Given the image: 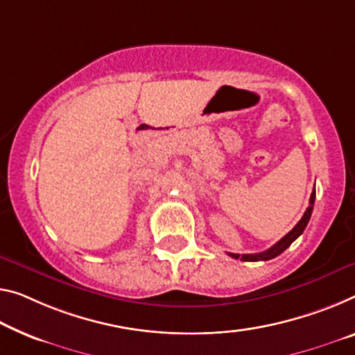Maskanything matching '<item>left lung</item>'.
<instances>
[{
  "instance_id": "obj_1",
  "label": "left lung",
  "mask_w": 355,
  "mask_h": 355,
  "mask_svg": "<svg viewBox=\"0 0 355 355\" xmlns=\"http://www.w3.org/2000/svg\"><path fill=\"white\" fill-rule=\"evenodd\" d=\"M314 200H315V190H314L313 193H311L309 206L306 208V211H304V214H303L302 219H300V222L297 223V225L293 227L292 230L288 232L284 238H281L279 241H277V243L275 244V246H271L270 249H266L265 252H259V254H243V255H239V254L228 252V255H230V257H233V259H241V260H244V261H259V260H263V261H265V260H271V259L277 257V255L284 252V250H286L288 246H291V244H292L293 241H295V239L300 236V234L303 233L304 228H306L308 222H309V219H311V214H313Z\"/></svg>"
}]
</instances>
